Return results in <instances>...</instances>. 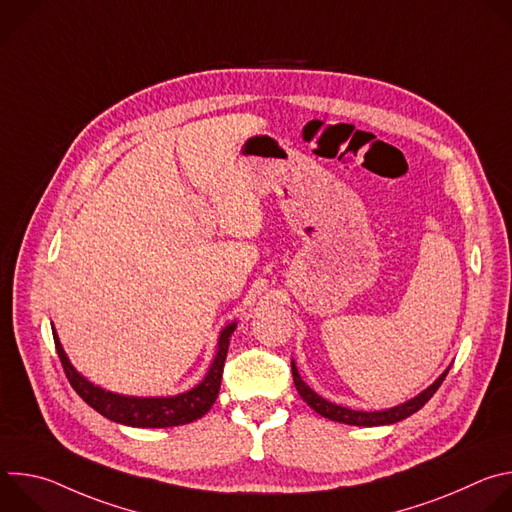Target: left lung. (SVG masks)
Returning <instances> with one entry per match:
<instances>
[{"instance_id":"1","label":"left lung","mask_w":512,"mask_h":512,"mask_svg":"<svg viewBox=\"0 0 512 512\" xmlns=\"http://www.w3.org/2000/svg\"><path fill=\"white\" fill-rule=\"evenodd\" d=\"M450 371V369H448ZM448 371L437 379L431 387H427L423 393H419L417 397H413L411 401L403 403V405H397L393 409H387V411H354V409H346V407H340V405H334L326 399H322L320 395H316L298 375V369L296 364L291 362V375H294V383H296V389L300 393V397L316 411L320 413L322 417L326 419H332V421H340V423H348V425H362V427H373V425H389V423H397L409 415H413L415 411H419L431 397L433 393L440 389V385L444 383Z\"/></svg>"}]
</instances>
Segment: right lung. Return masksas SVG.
Segmentation results:
<instances>
[{
	"label": "right lung",
	"mask_w": 512,
	"mask_h": 512,
	"mask_svg": "<svg viewBox=\"0 0 512 512\" xmlns=\"http://www.w3.org/2000/svg\"><path fill=\"white\" fill-rule=\"evenodd\" d=\"M237 324H229L221 338H218V352L212 362V367L204 381L194 387L188 393L176 395V397H166V399H141V397H123L115 395L109 391H103L83 379L72 364L68 362L62 344L54 334V346L58 352V358L62 362V369L66 373V379L70 387L79 393V397L91 405L95 411H99L103 417L131 425V427H174V425H184L194 419H200L208 409L214 405L218 397V389H221L223 381V369H225V360H227V350H229V338L235 332Z\"/></svg>",
	"instance_id": "add662e5"
}]
</instances>
